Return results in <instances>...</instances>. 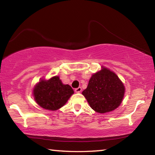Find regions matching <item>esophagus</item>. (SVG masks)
Segmentation results:
<instances>
[{"label": "esophagus", "instance_id": "34e87169", "mask_svg": "<svg viewBox=\"0 0 155 155\" xmlns=\"http://www.w3.org/2000/svg\"><path fill=\"white\" fill-rule=\"evenodd\" d=\"M74 91H75V92H76V93H80L81 91H82V88H81V87H78V88H76L75 90H74Z\"/></svg>", "mask_w": 155, "mask_h": 155}]
</instances>
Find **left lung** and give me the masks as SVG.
<instances>
[{"mask_svg":"<svg viewBox=\"0 0 155 155\" xmlns=\"http://www.w3.org/2000/svg\"><path fill=\"white\" fill-rule=\"evenodd\" d=\"M125 87L115 72L102 66L91 75L87 88L83 91L91 108L100 114L110 112L122 103Z\"/></svg>","mask_w":155,"mask_h":155,"instance_id":"1","label":"left lung"}]
</instances>
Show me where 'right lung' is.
I'll return each instance as SVG.
<instances>
[{
    "mask_svg": "<svg viewBox=\"0 0 155 155\" xmlns=\"http://www.w3.org/2000/svg\"><path fill=\"white\" fill-rule=\"evenodd\" d=\"M74 90L69 85H65L59 76H54L48 80L40 79L34 86V100L43 109L56 111L67 103Z\"/></svg>",
    "mask_w": 155,
    "mask_h": 155,
    "instance_id": "right-lung-1",
    "label": "right lung"
}]
</instances>
